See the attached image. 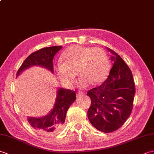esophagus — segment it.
Listing matches in <instances>:
<instances>
[{
  "instance_id": "esophagus-1",
  "label": "esophagus",
  "mask_w": 154,
  "mask_h": 154,
  "mask_svg": "<svg viewBox=\"0 0 154 154\" xmlns=\"http://www.w3.org/2000/svg\"><path fill=\"white\" fill-rule=\"evenodd\" d=\"M83 94V93L81 92V91H78L77 93V97H79V96H82Z\"/></svg>"
}]
</instances>
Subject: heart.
Returning <instances> with one entry per match:
<instances>
[{"mask_svg":"<svg viewBox=\"0 0 154 154\" xmlns=\"http://www.w3.org/2000/svg\"><path fill=\"white\" fill-rule=\"evenodd\" d=\"M61 58L63 63H58L55 71L67 87L73 85L76 71L80 76L79 86L85 88L89 84L97 85L104 82L110 71L109 57L100 48L73 45L63 52Z\"/></svg>","mask_w":154,"mask_h":154,"instance_id":"1","label":"heart"}]
</instances>
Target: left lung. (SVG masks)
<instances>
[{
    "label": "left lung",
    "instance_id": "left-lung-1",
    "mask_svg": "<svg viewBox=\"0 0 154 154\" xmlns=\"http://www.w3.org/2000/svg\"><path fill=\"white\" fill-rule=\"evenodd\" d=\"M108 50L114 54L109 77L103 84L87 93L91 100L88 119L95 128L105 133L116 131L128 119L136 93L130 69L119 54Z\"/></svg>",
    "mask_w": 154,
    "mask_h": 154
}]
</instances>
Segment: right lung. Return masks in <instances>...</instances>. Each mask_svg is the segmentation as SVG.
Wrapping results in <instances>:
<instances>
[{"label":"right lung","mask_w":154,"mask_h":154,"mask_svg":"<svg viewBox=\"0 0 154 154\" xmlns=\"http://www.w3.org/2000/svg\"><path fill=\"white\" fill-rule=\"evenodd\" d=\"M62 46H52L42 48L31 54L23 62L16 73V76L23 70L33 65L46 67L54 71L53 59ZM76 99L75 91L60 89L56 103L53 110L47 116L41 118H28L29 124L38 133L44 136H51L60 132L63 128L66 113L69 108Z\"/></svg>","instance_id":"1"}]
</instances>
